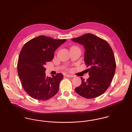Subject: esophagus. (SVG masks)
Instances as JSON below:
<instances>
[{
	"instance_id": "obj_1",
	"label": "esophagus",
	"mask_w": 132,
	"mask_h": 132,
	"mask_svg": "<svg viewBox=\"0 0 132 132\" xmlns=\"http://www.w3.org/2000/svg\"><path fill=\"white\" fill-rule=\"evenodd\" d=\"M66 76L68 78H72L74 77L73 75H69V74H66Z\"/></svg>"
}]
</instances>
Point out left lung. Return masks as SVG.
<instances>
[{"instance_id": "8db88e82", "label": "left lung", "mask_w": 132, "mask_h": 132, "mask_svg": "<svg viewBox=\"0 0 132 132\" xmlns=\"http://www.w3.org/2000/svg\"><path fill=\"white\" fill-rule=\"evenodd\" d=\"M72 40L84 45L85 64L90 77H82V83L75 89L80 96L87 99L97 97L104 93L114 76L116 64L112 49L105 40L91 33L85 34Z\"/></svg>"}]
</instances>
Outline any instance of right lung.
Here are the masks:
<instances>
[{"label": "right lung", "mask_w": 132, "mask_h": 132, "mask_svg": "<svg viewBox=\"0 0 132 132\" xmlns=\"http://www.w3.org/2000/svg\"><path fill=\"white\" fill-rule=\"evenodd\" d=\"M66 40L40 35L24 45L18 57L17 71L24 90L32 98L45 101L58 92L63 75L57 73L46 77L44 66L53 59L55 50Z\"/></svg>", "instance_id": "1"}]
</instances>
